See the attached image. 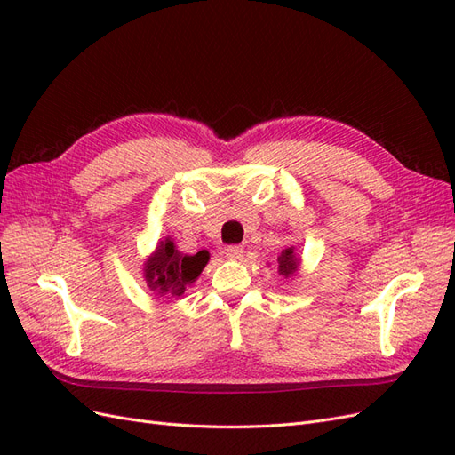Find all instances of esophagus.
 <instances>
[{"label":"esophagus","mask_w":455,"mask_h":455,"mask_svg":"<svg viewBox=\"0 0 455 455\" xmlns=\"http://www.w3.org/2000/svg\"><path fill=\"white\" fill-rule=\"evenodd\" d=\"M224 254L229 259H239V258H243L244 251H243V246H239V244H229L224 249Z\"/></svg>","instance_id":"obj_1"}]
</instances>
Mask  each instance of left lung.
<instances>
[{"label": "left lung", "mask_w": 455, "mask_h": 455, "mask_svg": "<svg viewBox=\"0 0 455 455\" xmlns=\"http://www.w3.org/2000/svg\"><path fill=\"white\" fill-rule=\"evenodd\" d=\"M279 261V275H283L284 279L288 277H296L298 271H299V264H301V258L296 254L294 246H288L281 252V256L277 258Z\"/></svg>", "instance_id": "1"}]
</instances>
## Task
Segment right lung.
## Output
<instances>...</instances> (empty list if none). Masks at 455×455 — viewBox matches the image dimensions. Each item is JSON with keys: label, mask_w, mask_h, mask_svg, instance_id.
<instances>
[{"label": "right lung", "mask_w": 455, "mask_h": 455, "mask_svg": "<svg viewBox=\"0 0 455 455\" xmlns=\"http://www.w3.org/2000/svg\"><path fill=\"white\" fill-rule=\"evenodd\" d=\"M209 251L184 254L182 251H178L171 237H164L157 243L156 251L146 258L142 277L149 291L157 298L171 301L182 296L197 281L204 266L209 264Z\"/></svg>", "instance_id": "right-lung-1"}]
</instances>
